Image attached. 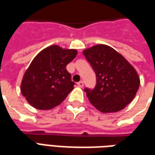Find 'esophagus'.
<instances>
[{
  "mask_svg": "<svg viewBox=\"0 0 155 155\" xmlns=\"http://www.w3.org/2000/svg\"><path fill=\"white\" fill-rule=\"evenodd\" d=\"M77 85L79 87H83V85H84V82L83 81H80V82H78Z\"/></svg>",
  "mask_w": 155,
  "mask_h": 155,
  "instance_id": "esophagus-1",
  "label": "esophagus"
}]
</instances>
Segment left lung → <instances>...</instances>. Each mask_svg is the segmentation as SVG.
I'll return each instance as SVG.
<instances>
[{"label":"left lung","mask_w":155,"mask_h":155,"mask_svg":"<svg viewBox=\"0 0 155 155\" xmlns=\"http://www.w3.org/2000/svg\"><path fill=\"white\" fill-rule=\"evenodd\" d=\"M96 73V85L85 88L90 102L104 113L117 112L134 100L140 80L137 71L112 48L98 44L83 51Z\"/></svg>","instance_id":"obj_1"}]
</instances>
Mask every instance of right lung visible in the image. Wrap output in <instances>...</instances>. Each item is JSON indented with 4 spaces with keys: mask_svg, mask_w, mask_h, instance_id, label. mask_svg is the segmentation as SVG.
Returning a JSON list of instances; mask_svg holds the SVG:
<instances>
[{
    "mask_svg": "<svg viewBox=\"0 0 155 155\" xmlns=\"http://www.w3.org/2000/svg\"><path fill=\"white\" fill-rule=\"evenodd\" d=\"M77 55L76 49L51 45L32 59L21 83L22 96L31 106L50 110L62 103L74 88L66 65Z\"/></svg>",
    "mask_w": 155,
    "mask_h": 155,
    "instance_id": "add662e5",
    "label": "right lung"
}]
</instances>
